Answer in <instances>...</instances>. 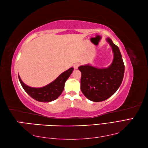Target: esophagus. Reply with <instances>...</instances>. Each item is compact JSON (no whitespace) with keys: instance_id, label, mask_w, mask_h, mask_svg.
Here are the masks:
<instances>
[{"instance_id":"1","label":"esophagus","mask_w":148,"mask_h":148,"mask_svg":"<svg viewBox=\"0 0 148 148\" xmlns=\"http://www.w3.org/2000/svg\"><path fill=\"white\" fill-rule=\"evenodd\" d=\"M80 66V63H75V64H74V65H73V67H74V68L75 70L76 69H78V68Z\"/></svg>"}]
</instances>
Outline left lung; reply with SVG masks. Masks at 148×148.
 <instances>
[{"label":"left lung","instance_id":"1","mask_svg":"<svg viewBox=\"0 0 148 148\" xmlns=\"http://www.w3.org/2000/svg\"><path fill=\"white\" fill-rule=\"evenodd\" d=\"M114 53L113 62L107 68H99L90 64L78 67L81 71V90L93 102H102L114 94L121 86L124 74V64L120 50L108 38Z\"/></svg>","mask_w":148,"mask_h":148}]
</instances>
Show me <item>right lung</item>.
I'll return each instance as SVG.
<instances>
[{
    "label": "right lung",
    "mask_w": 148,
    "mask_h": 148,
    "mask_svg": "<svg viewBox=\"0 0 148 148\" xmlns=\"http://www.w3.org/2000/svg\"><path fill=\"white\" fill-rule=\"evenodd\" d=\"M73 69V67L70 68V69L60 75L58 77L49 84L41 88H34L24 84L21 80L19 75H18V77H19V80L23 88L32 99L41 102H49L56 100L62 94L64 87L65 82L70 76Z\"/></svg>",
    "instance_id": "add662e5"
}]
</instances>
